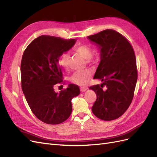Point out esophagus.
<instances>
[{"mask_svg": "<svg viewBox=\"0 0 157 157\" xmlns=\"http://www.w3.org/2000/svg\"><path fill=\"white\" fill-rule=\"evenodd\" d=\"M87 90H88V88H86V87H81V88H80V91L82 92L86 91Z\"/></svg>", "mask_w": 157, "mask_h": 157, "instance_id": "1", "label": "esophagus"}]
</instances>
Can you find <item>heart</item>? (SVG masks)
<instances>
[{
  "label": "heart",
  "instance_id": "1",
  "mask_svg": "<svg viewBox=\"0 0 157 157\" xmlns=\"http://www.w3.org/2000/svg\"><path fill=\"white\" fill-rule=\"evenodd\" d=\"M75 51L87 60L90 63L92 61L93 51L90 46L86 45H80L75 49ZM58 62L59 65L64 69H67L69 67L70 55L67 52H65L59 57ZM92 77V71L90 70H84L80 72L75 73L71 77V82L80 86H84L86 84L88 80Z\"/></svg>",
  "mask_w": 157,
  "mask_h": 157
}]
</instances>
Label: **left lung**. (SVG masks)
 Instances as JSON below:
<instances>
[{
	"instance_id": "8db88e82",
	"label": "left lung",
	"mask_w": 157,
	"mask_h": 157,
	"mask_svg": "<svg viewBox=\"0 0 157 157\" xmlns=\"http://www.w3.org/2000/svg\"><path fill=\"white\" fill-rule=\"evenodd\" d=\"M88 38L100 48L101 61L94 78L103 81L90 87L97 96L92 113L103 121L117 119L125 113L134 97L137 80L134 49L124 36L113 29ZM104 86L105 90H102Z\"/></svg>"
}]
</instances>
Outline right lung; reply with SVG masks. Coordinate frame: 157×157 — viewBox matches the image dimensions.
<instances>
[{"label":"right lung","instance_id":"obj_1","mask_svg":"<svg viewBox=\"0 0 157 157\" xmlns=\"http://www.w3.org/2000/svg\"><path fill=\"white\" fill-rule=\"evenodd\" d=\"M75 39L42 35L25 50L21 62V88L33 114L48 124L65 121L72 112L71 99L80 94L78 86L69 84L58 94L54 85L63 82L58 64L63 52L72 48Z\"/></svg>","mask_w":157,"mask_h":157}]
</instances>
